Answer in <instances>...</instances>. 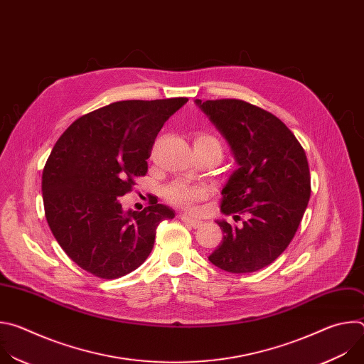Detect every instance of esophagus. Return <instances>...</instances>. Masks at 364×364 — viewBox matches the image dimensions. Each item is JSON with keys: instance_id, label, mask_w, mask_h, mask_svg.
<instances>
[{"instance_id": "34e87169", "label": "esophagus", "mask_w": 364, "mask_h": 364, "mask_svg": "<svg viewBox=\"0 0 364 364\" xmlns=\"http://www.w3.org/2000/svg\"><path fill=\"white\" fill-rule=\"evenodd\" d=\"M180 219H181L184 223H187L188 226H191V228H198V226L201 225V222H200L198 219L190 218L188 215H181V216H180Z\"/></svg>"}]
</instances>
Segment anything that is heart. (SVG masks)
Masks as SVG:
<instances>
[{
  "mask_svg": "<svg viewBox=\"0 0 364 364\" xmlns=\"http://www.w3.org/2000/svg\"><path fill=\"white\" fill-rule=\"evenodd\" d=\"M194 148L200 151H215L220 155V157L223 155L222 141L215 134H210V132L197 134L194 139ZM207 194H209L207 187L200 184H190L181 180H177L164 188V197L167 201H170L171 204L184 207V209H188V210L194 209V204L198 200L207 197Z\"/></svg>",
  "mask_w": 364,
  "mask_h": 364,
  "instance_id": "b5f03b06",
  "label": "heart"
}]
</instances>
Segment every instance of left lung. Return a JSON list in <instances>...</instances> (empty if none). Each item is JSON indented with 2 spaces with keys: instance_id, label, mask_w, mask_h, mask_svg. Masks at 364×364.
<instances>
[{
  "instance_id": "obj_1",
  "label": "left lung",
  "mask_w": 364,
  "mask_h": 364,
  "mask_svg": "<svg viewBox=\"0 0 364 364\" xmlns=\"http://www.w3.org/2000/svg\"><path fill=\"white\" fill-rule=\"evenodd\" d=\"M225 135L239 168L222 190L220 210L239 226L218 222L222 243L209 256L218 268L249 274L272 264L288 247L311 194L305 151L271 112L240 99H196Z\"/></svg>"
}]
</instances>
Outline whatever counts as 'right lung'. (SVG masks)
<instances>
[{"mask_svg": "<svg viewBox=\"0 0 364 364\" xmlns=\"http://www.w3.org/2000/svg\"><path fill=\"white\" fill-rule=\"evenodd\" d=\"M187 97L121 100L77 118L51 149L41 177L51 233L86 272L117 279L144 264L164 204L122 210L121 197L148 171L146 160L164 122Z\"/></svg>", "mask_w": 364, "mask_h": 364, "instance_id": "obj_1", "label": "right lung"}]
</instances>
